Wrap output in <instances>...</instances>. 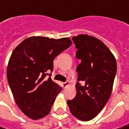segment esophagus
Returning <instances> with one entry per match:
<instances>
[{"label": "esophagus", "mask_w": 129, "mask_h": 129, "mask_svg": "<svg viewBox=\"0 0 129 129\" xmlns=\"http://www.w3.org/2000/svg\"><path fill=\"white\" fill-rule=\"evenodd\" d=\"M62 86L63 88H65V87H67L68 85H69V81H66V82H63L62 83Z\"/></svg>", "instance_id": "obj_1"}]
</instances>
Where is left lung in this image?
<instances>
[{
	"label": "left lung",
	"instance_id": "8db88e82",
	"mask_svg": "<svg viewBox=\"0 0 129 129\" xmlns=\"http://www.w3.org/2000/svg\"><path fill=\"white\" fill-rule=\"evenodd\" d=\"M77 48L76 95L67 100L71 113L78 119H93L103 109L110 97L117 72L116 59L100 40L86 34L72 38ZM82 83L81 84L79 83Z\"/></svg>",
	"mask_w": 129,
	"mask_h": 129
}]
</instances>
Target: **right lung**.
<instances>
[{
	"label": "right lung",
	"mask_w": 129,
	"mask_h": 129,
	"mask_svg": "<svg viewBox=\"0 0 129 129\" xmlns=\"http://www.w3.org/2000/svg\"><path fill=\"white\" fill-rule=\"evenodd\" d=\"M72 44L70 38L31 36L13 50L7 68L8 81L19 108L31 119L47 116L62 90L48 72H53L55 57Z\"/></svg>",
	"instance_id": "1"
}]
</instances>
